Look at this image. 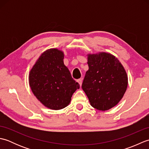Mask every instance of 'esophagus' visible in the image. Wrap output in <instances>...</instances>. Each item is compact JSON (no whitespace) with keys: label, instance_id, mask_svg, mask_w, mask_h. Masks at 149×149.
<instances>
[{"label":"esophagus","instance_id":"obj_1","mask_svg":"<svg viewBox=\"0 0 149 149\" xmlns=\"http://www.w3.org/2000/svg\"><path fill=\"white\" fill-rule=\"evenodd\" d=\"M77 81L78 82V83L79 84L80 86H81L82 83H83V79H77Z\"/></svg>","mask_w":149,"mask_h":149}]
</instances>
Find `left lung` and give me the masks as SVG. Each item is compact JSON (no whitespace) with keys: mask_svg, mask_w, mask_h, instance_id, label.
<instances>
[{"mask_svg":"<svg viewBox=\"0 0 149 149\" xmlns=\"http://www.w3.org/2000/svg\"><path fill=\"white\" fill-rule=\"evenodd\" d=\"M87 56L89 69L82 88L93 107L100 111L110 109L120 102L127 90V73L118 59L109 53Z\"/></svg>","mask_w":149,"mask_h":149,"instance_id":"8db88e82","label":"left lung"}]
</instances>
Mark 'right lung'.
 <instances>
[{
    "label": "right lung",
    "mask_w": 149,
    "mask_h": 149,
    "mask_svg": "<svg viewBox=\"0 0 149 149\" xmlns=\"http://www.w3.org/2000/svg\"><path fill=\"white\" fill-rule=\"evenodd\" d=\"M64 53L58 49L43 52L29 74V83L37 99L47 108H65L71 101L72 95L80 88L73 79L63 62Z\"/></svg>",
    "instance_id": "obj_1"
}]
</instances>
